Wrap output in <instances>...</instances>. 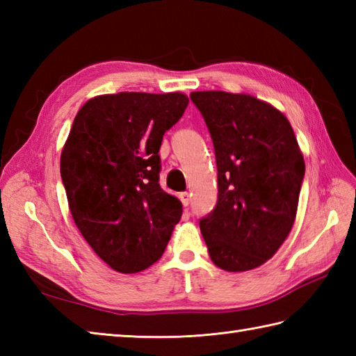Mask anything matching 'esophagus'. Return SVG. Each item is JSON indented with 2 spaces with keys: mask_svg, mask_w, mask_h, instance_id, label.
<instances>
[{
  "mask_svg": "<svg viewBox=\"0 0 356 356\" xmlns=\"http://www.w3.org/2000/svg\"><path fill=\"white\" fill-rule=\"evenodd\" d=\"M179 199H180V202H182L184 207H188L191 202V195H190V193H180Z\"/></svg>",
  "mask_w": 356,
  "mask_h": 356,
  "instance_id": "obj_1",
  "label": "esophagus"
}]
</instances>
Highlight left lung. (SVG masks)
<instances>
[{
	"label": "left lung",
	"instance_id": "1",
	"mask_svg": "<svg viewBox=\"0 0 356 356\" xmlns=\"http://www.w3.org/2000/svg\"><path fill=\"white\" fill-rule=\"evenodd\" d=\"M217 163V205L200 218L211 260L228 272L261 266L289 236L305 159L289 120L251 95L193 92Z\"/></svg>",
	"mask_w": 356,
	"mask_h": 356
}]
</instances>
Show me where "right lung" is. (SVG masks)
I'll use <instances>...</instances> for the list:
<instances>
[{
  "instance_id": "1",
  "label": "right lung",
  "mask_w": 356,
  "mask_h": 356,
  "mask_svg": "<svg viewBox=\"0 0 356 356\" xmlns=\"http://www.w3.org/2000/svg\"><path fill=\"white\" fill-rule=\"evenodd\" d=\"M184 93L122 92L87 101L61 153V179L82 237L111 269L136 274L161 259L182 203L159 185L165 131Z\"/></svg>"
}]
</instances>
